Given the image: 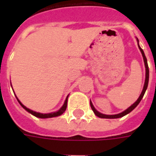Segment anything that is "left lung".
I'll return each mask as SVG.
<instances>
[{
  "mask_svg": "<svg viewBox=\"0 0 156 156\" xmlns=\"http://www.w3.org/2000/svg\"><path fill=\"white\" fill-rule=\"evenodd\" d=\"M139 46V44H138ZM139 48H140V50L141 53H142V56H143V58H144V66H145V82H144V88H143V90H142V93H141L140 96L139 97V98L137 99V101L135 102L134 104L131 105L129 108H128L126 110H124V112H122L120 114H118V115H103L101 113H99L98 112L94 107V105L92 104L91 102H90V106H91V108L93 109V111L95 114L96 116H98L99 118H102V119H117V118H121L124 116V115H128L129 113H130L133 109H134L136 106H137L139 104H140V102L141 101V99L143 98V96H144V93L146 91V89H147L148 87V83H149V67H148V63H147V59L145 58V55L144 53V51L142 50V48L139 46Z\"/></svg>",
  "mask_w": 156,
  "mask_h": 156,
  "instance_id": "8db88e82",
  "label": "left lung"
}]
</instances>
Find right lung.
I'll return each mask as SVG.
<instances>
[{"mask_svg": "<svg viewBox=\"0 0 156 156\" xmlns=\"http://www.w3.org/2000/svg\"><path fill=\"white\" fill-rule=\"evenodd\" d=\"M17 100H18L19 104L22 105V108H25L27 112H29V113H31L32 115H34V116H36V117L37 118H41V119H46V118H52V117H57V116H59V115H61L62 114H63L65 112V110H66V108H67V105H68V97H67V98H66V100H65V103L64 105H62V107L57 112H53V113H50V114H41V113H37V112L35 111H32V110H31V109H29V108H27L26 106H24V105H22L21 102L19 101V99L17 98Z\"/></svg>", "mask_w": 156, "mask_h": 156, "instance_id": "right-lung-1", "label": "right lung"}]
</instances>
